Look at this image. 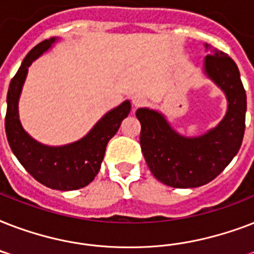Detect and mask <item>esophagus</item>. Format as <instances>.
Masks as SVG:
<instances>
[{
	"label": "esophagus",
	"instance_id": "obj_1",
	"mask_svg": "<svg viewBox=\"0 0 254 254\" xmlns=\"http://www.w3.org/2000/svg\"><path fill=\"white\" fill-rule=\"evenodd\" d=\"M145 103H146V100L143 99V97H141V96H135V97H133V107L134 108L142 107Z\"/></svg>",
	"mask_w": 254,
	"mask_h": 254
}]
</instances>
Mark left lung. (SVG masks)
I'll return each mask as SVG.
<instances>
[{"instance_id":"1","label":"left lung","mask_w":254,"mask_h":254,"mask_svg":"<svg viewBox=\"0 0 254 254\" xmlns=\"http://www.w3.org/2000/svg\"><path fill=\"white\" fill-rule=\"evenodd\" d=\"M205 57V73L225 92L228 112L219 125L197 138L178 135L158 112L137 109L141 123L139 143L151 174L175 189L207 185L228 166L240 149L245 131L247 93L236 63L212 50Z\"/></svg>"}]
</instances>
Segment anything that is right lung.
Wrapping results in <instances>:
<instances>
[{
    "mask_svg": "<svg viewBox=\"0 0 254 254\" xmlns=\"http://www.w3.org/2000/svg\"><path fill=\"white\" fill-rule=\"evenodd\" d=\"M46 39L30 51L10 81L5 116L6 137L11 150L26 171L46 187L61 191L83 189L99 173L108 141L117 133L121 121L130 112V103L108 112L84 138L62 147L45 146L34 141L21 127L18 119V99L27 75V67L54 43Z\"/></svg>",
    "mask_w": 254,
    "mask_h": 254,
    "instance_id": "right-lung-1",
    "label": "right lung"
}]
</instances>
